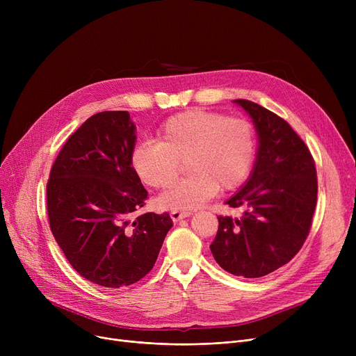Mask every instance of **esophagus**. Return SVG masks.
Listing matches in <instances>:
<instances>
[{"mask_svg": "<svg viewBox=\"0 0 356 356\" xmlns=\"http://www.w3.org/2000/svg\"><path fill=\"white\" fill-rule=\"evenodd\" d=\"M170 216H172V219H173V222H179V220H181V219H184V218H189L191 216V212H181V211H173L172 213H170Z\"/></svg>", "mask_w": 356, "mask_h": 356, "instance_id": "34e87169", "label": "esophagus"}]
</instances>
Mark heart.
Segmentation results:
<instances>
[{"mask_svg":"<svg viewBox=\"0 0 356 356\" xmlns=\"http://www.w3.org/2000/svg\"><path fill=\"white\" fill-rule=\"evenodd\" d=\"M257 140L250 121L193 109L165 120L157 141H143L131 153L136 175L149 188L163 189L177 177L181 161L189 175L157 197L163 209H195L219 188L232 191L245 181Z\"/></svg>","mask_w":356,"mask_h":356,"instance_id":"heart-1","label":"heart"}]
</instances>
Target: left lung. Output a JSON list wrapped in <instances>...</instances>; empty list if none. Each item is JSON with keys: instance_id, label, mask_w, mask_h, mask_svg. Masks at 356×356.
Wrapping results in <instances>:
<instances>
[{"instance_id": "1", "label": "left lung", "mask_w": 356, "mask_h": 356, "mask_svg": "<svg viewBox=\"0 0 356 356\" xmlns=\"http://www.w3.org/2000/svg\"><path fill=\"white\" fill-rule=\"evenodd\" d=\"M232 102L252 120L258 148L248 180L225 202L247 211L239 219L218 216L211 251L225 271L258 278L287 264L303 247L316 208V167L283 118L247 99Z\"/></svg>"}]
</instances>
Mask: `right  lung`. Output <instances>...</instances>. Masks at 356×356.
I'll list each match as a JSON object with an SVG mask.
<instances>
[{
  "label": "right lung",
  "mask_w": 356,
  "mask_h": 356,
  "mask_svg": "<svg viewBox=\"0 0 356 356\" xmlns=\"http://www.w3.org/2000/svg\"><path fill=\"white\" fill-rule=\"evenodd\" d=\"M136 141L128 111L92 115L60 149L47 183L56 242L82 277L109 289L148 274L173 227L168 213L129 219L147 199L131 165Z\"/></svg>",
  "instance_id": "1"
}]
</instances>
